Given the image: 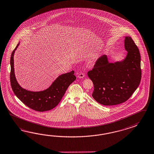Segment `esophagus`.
<instances>
[{"label": "esophagus", "instance_id": "esophagus-1", "mask_svg": "<svg viewBox=\"0 0 154 154\" xmlns=\"http://www.w3.org/2000/svg\"><path fill=\"white\" fill-rule=\"evenodd\" d=\"M85 76V73H79V75H78V78H80V79H83L84 77Z\"/></svg>", "mask_w": 154, "mask_h": 154}]
</instances>
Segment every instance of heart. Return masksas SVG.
Masks as SVG:
<instances>
[{
    "mask_svg": "<svg viewBox=\"0 0 154 154\" xmlns=\"http://www.w3.org/2000/svg\"><path fill=\"white\" fill-rule=\"evenodd\" d=\"M94 58H95V56L94 55H93L91 58H89V60H88V63H89V64H92L93 62L94 61Z\"/></svg>",
    "mask_w": 154,
    "mask_h": 154,
    "instance_id": "1",
    "label": "heart"
}]
</instances>
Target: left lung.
Listing matches in <instances>:
<instances>
[{
  "label": "left lung",
  "instance_id": "left-lung-1",
  "mask_svg": "<svg viewBox=\"0 0 154 154\" xmlns=\"http://www.w3.org/2000/svg\"><path fill=\"white\" fill-rule=\"evenodd\" d=\"M127 55L123 60L108 62L106 55L99 57L88 76L94 85L93 98L104 106L125 102L140 84L141 56L139 48L130 36L125 37Z\"/></svg>",
  "mask_w": 154,
  "mask_h": 154
}]
</instances>
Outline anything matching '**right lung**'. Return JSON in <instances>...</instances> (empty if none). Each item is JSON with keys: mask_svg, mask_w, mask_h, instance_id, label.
<instances>
[{"mask_svg": "<svg viewBox=\"0 0 154 154\" xmlns=\"http://www.w3.org/2000/svg\"><path fill=\"white\" fill-rule=\"evenodd\" d=\"M19 43L11 55V86L14 94L22 102L32 109L38 112L48 111L54 108L61 101L69 85L74 82L76 77L72 71L59 75L48 89L33 92L23 88L17 83L15 75L14 55Z\"/></svg>", "mask_w": 154, "mask_h": 154, "instance_id": "add662e5", "label": "right lung"}]
</instances>
